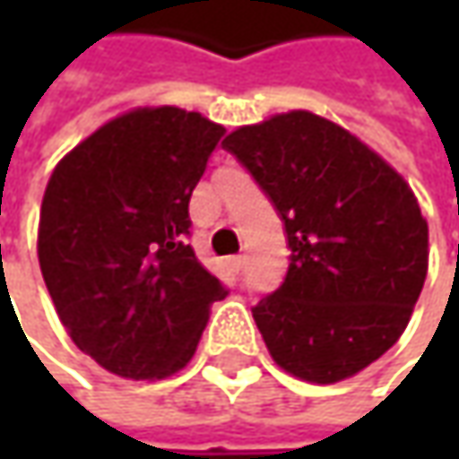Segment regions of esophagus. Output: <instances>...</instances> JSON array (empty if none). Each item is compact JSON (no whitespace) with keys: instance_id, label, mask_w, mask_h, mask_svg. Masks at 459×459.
<instances>
[{"instance_id":"obj_1","label":"esophagus","mask_w":459,"mask_h":459,"mask_svg":"<svg viewBox=\"0 0 459 459\" xmlns=\"http://www.w3.org/2000/svg\"><path fill=\"white\" fill-rule=\"evenodd\" d=\"M230 268H232L235 273H239V271L245 268V255H232V257H230Z\"/></svg>"}]
</instances>
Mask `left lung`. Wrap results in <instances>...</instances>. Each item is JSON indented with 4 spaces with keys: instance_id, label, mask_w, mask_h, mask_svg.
Masks as SVG:
<instances>
[{
    "instance_id": "left-lung-1",
    "label": "left lung",
    "mask_w": 459,
    "mask_h": 459,
    "mask_svg": "<svg viewBox=\"0 0 459 459\" xmlns=\"http://www.w3.org/2000/svg\"><path fill=\"white\" fill-rule=\"evenodd\" d=\"M221 145L289 238L283 283L253 307L271 358L308 383L360 373L396 344L427 278L429 227L414 191L355 134L301 109Z\"/></svg>"
}]
</instances>
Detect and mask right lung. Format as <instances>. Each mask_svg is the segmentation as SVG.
Listing matches in <instances>:
<instances>
[{
    "label": "right lung",
    "mask_w": 459,
    "mask_h": 459,
    "mask_svg": "<svg viewBox=\"0 0 459 459\" xmlns=\"http://www.w3.org/2000/svg\"><path fill=\"white\" fill-rule=\"evenodd\" d=\"M221 134L199 112L143 107L89 134L48 181L45 286L76 347L115 376L181 370L227 296L186 242L191 191Z\"/></svg>",
    "instance_id": "add662e5"
}]
</instances>
